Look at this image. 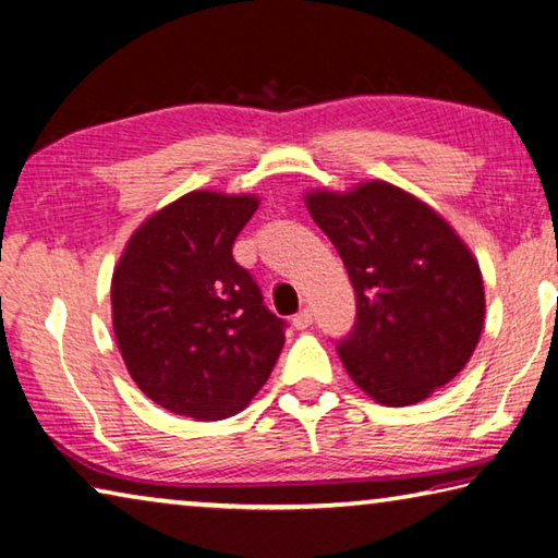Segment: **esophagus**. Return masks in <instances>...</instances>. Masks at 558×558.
Returning a JSON list of instances; mask_svg holds the SVG:
<instances>
[{
	"instance_id": "1",
	"label": "esophagus",
	"mask_w": 558,
	"mask_h": 558,
	"mask_svg": "<svg viewBox=\"0 0 558 558\" xmlns=\"http://www.w3.org/2000/svg\"><path fill=\"white\" fill-rule=\"evenodd\" d=\"M313 310H310V307H302L300 310V313L295 315V317H292V325H295V329H307L310 325H313Z\"/></svg>"
}]
</instances>
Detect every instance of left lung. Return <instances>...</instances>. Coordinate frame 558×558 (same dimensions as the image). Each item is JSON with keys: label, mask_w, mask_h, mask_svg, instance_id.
<instances>
[{"label": "left lung", "mask_w": 558, "mask_h": 558, "mask_svg": "<svg viewBox=\"0 0 558 558\" xmlns=\"http://www.w3.org/2000/svg\"><path fill=\"white\" fill-rule=\"evenodd\" d=\"M307 211L342 258L356 323L344 369L381 405H411L456 379L485 323L483 272L452 226L389 182L313 189Z\"/></svg>", "instance_id": "1"}]
</instances>
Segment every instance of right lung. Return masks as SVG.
<instances>
[{"label":"right lung","mask_w":558,"mask_h":558,"mask_svg":"<svg viewBox=\"0 0 558 558\" xmlns=\"http://www.w3.org/2000/svg\"><path fill=\"white\" fill-rule=\"evenodd\" d=\"M258 209L253 194L189 192L132 233L112 272V329L147 399L221 421L260 391L286 344V319L233 260Z\"/></svg>","instance_id":"1"}]
</instances>
